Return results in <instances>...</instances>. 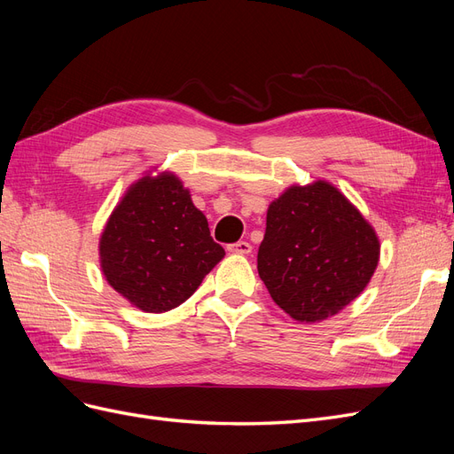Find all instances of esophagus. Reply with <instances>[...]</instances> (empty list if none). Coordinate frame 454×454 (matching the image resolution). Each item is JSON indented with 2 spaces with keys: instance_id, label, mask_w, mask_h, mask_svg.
Listing matches in <instances>:
<instances>
[{
  "instance_id": "1",
  "label": "esophagus",
  "mask_w": 454,
  "mask_h": 454,
  "mask_svg": "<svg viewBox=\"0 0 454 454\" xmlns=\"http://www.w3.org/2000/svg\"><path fill=\"white\" fill-rule=\"evenodd\" d=\"M231 254H239V255H248L252 252V244L250 242H237V244H231L227 248Z\"/></svg>"
}]
</instances>
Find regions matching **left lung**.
Segmentation results:
<instances>
[{
	"instance_id": "left-lung-1",
	"label": "left lung",
	"mask_w": 454,
	"mask_h": 454,
	"mask_svg": "<svg viewBox=\"0 0 454 454\" xmlns=\"http://www.w3.org/2000/svg\"><path fill=\"white\" fill-rule=\"evenodd\" d=\"M379 257L375 227L333 184L316 180L290 185L269 204L257 270L274 303L314 324L365 290Z\"/></svg>"
}]
</instances>
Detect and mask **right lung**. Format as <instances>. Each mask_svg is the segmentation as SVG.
<instances>
[{
  "mask_svg": "<svg viewBox=\"0 0 454 454\" xmlns=\"http://www.w3.org/2000/svg\"><path fill=\"white\" fill-rule=\"evenodd\" d=\"M107 284L144 312H168L197 292L225 250L174 172H145L109 214L98 242Z\"/></svg>",
  "mask_w": 454,
  "mask_h": 454,
  "instance_id": "add662e5",
  "label": "right lung"
}]
</instances>
